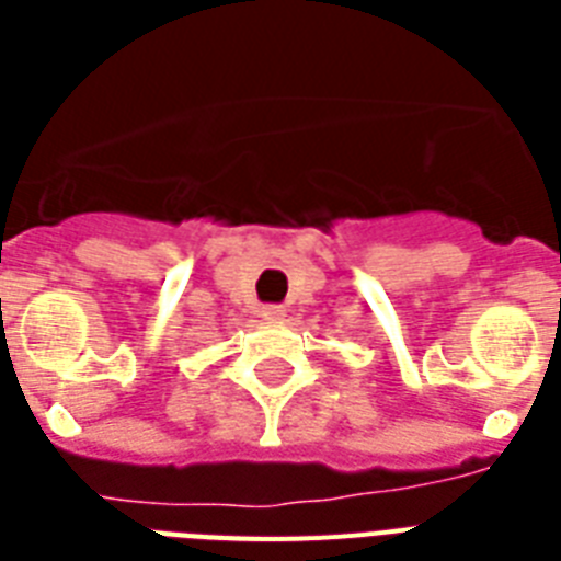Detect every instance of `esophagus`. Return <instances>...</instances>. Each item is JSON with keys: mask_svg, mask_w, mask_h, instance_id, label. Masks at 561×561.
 I'll list each match as a JSON object with an SVG mask.
<instances>
[{"mask_svg": "<svg viewBox=\"0 0 561 561\" xmlns=\"http://www.w3.org/2000/svg\"><path fill=\"white\" fill-rule=\"evenodd\" d=\"M262 317L267 320V323H282V320H285V308H282V306H264Z\"/></svg>", "mask_w": 561, "mask_h": 561, "instance_id": "obj_1", "label": "esophagus"}]
</instances>
